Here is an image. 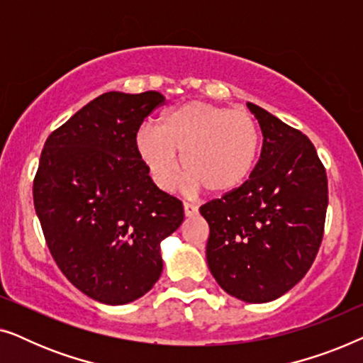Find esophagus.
Segmentation results:
<instances>
[{"label":"esophagus","instance_id":"obj_1","mask_svg":"<svg viewBox=\"0 0 363 363\" xmlns=\"http://www.w3.org/2000/svg\"><path fill=\"white\" fill-rule=\"evenodd\" d=\"M183 211H185L186 218H193L198 215V206L190 205V203H185V205H183Z\"/></svg>","mask_w":363,"mask_h":363}]
</instances>
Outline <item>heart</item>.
I'll use <instances>...</instances> for the list:
<instances>
[{
    "label": "heart",
    "mask_w": 363,
    "mask_h": 363,
    "mask_svg": "<svg viewBox=\"0 0 363 363\" xmlns=\"http://www.w3.org/2000/svg\"><path fill=\"white\" fill-rule=\"evenodd\" d=\"M137 152L162 190H172L183 173L195 190L213 195L240 190L255 170L259 155V127L251 113L208 102H186L165 112L158 128L143 127Z\"/></svg>",
    "instance_id": "1"
}]
</instances>
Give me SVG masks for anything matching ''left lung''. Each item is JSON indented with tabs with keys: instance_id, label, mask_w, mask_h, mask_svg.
<instances>
[{
	"instance_id": "8db88e82",
	"label": "left lung",
	"mask_w": 363,
	"mask_h": 363,
	"mask_svg": "<svg viewBox=\"0 0 363 363\" xmlns=\"http://www.w3.org/2000/svg\"><path fill=\"white\" fill-rule=\"evenodd\" d=\"M261 157L240 190L200 208L210 226L206 261L223 291L271 302L292 289L315 259L329 191L312 142L256 104Z\"/></svg>"
}]
</instances>
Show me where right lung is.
Wrapping results in <instances>:
<instances>
[{"instance_id":"right-lung-1","label":"right lung","mask_w":363,"mask_h":363,"mask_svg":"<svg viewBox=\"0 0 363 363\" xmlns=\"http://www.w3.org/2000/svg\"><path fill=\"white\" fill-rule=\"evenodd\" d=\"M160 92H106L44 143L34 178L36 215L62 274L94 301L122 306L162 274L160 242L183 223V205L162 191L138 155L143 118Z\"/></svg>"}]
</instances>
